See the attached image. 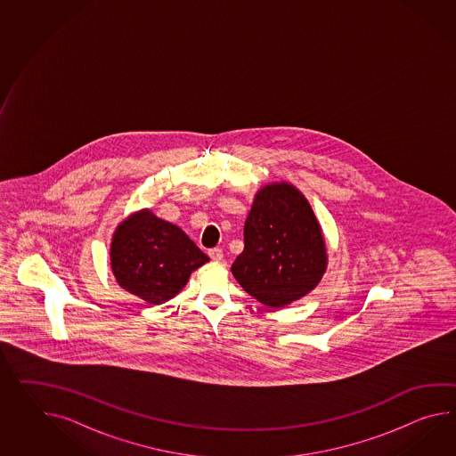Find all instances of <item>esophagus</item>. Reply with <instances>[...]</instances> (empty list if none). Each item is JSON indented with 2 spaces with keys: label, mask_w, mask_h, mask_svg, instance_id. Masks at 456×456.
I'll list each match as a JSON object with an SVG mask.
<instances>
[{
  "label": "esophagus",
  "mask_w": 456,
  "mask_h": 456,
  "mask_svg": "<svg viewBox=\"0 0 456 456\" xmlns=\"http://www.w3.org/2000/svg\"><path fill=\"white\" fill-rule=\"evenodd\" d=\"M209 256H211L214 262H221L224 258L223 248H211L209 250Z\"/></svg>",
  "instance_id": "1"
}]
</instances>
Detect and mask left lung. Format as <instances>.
<instances>
[{
	"instance_id": "1",
	"label": "left lung",
	"mask_w": 456,
	"mask_h": 456,
	"mask_svg": "<svg viewBox=\"0 0 456 456\" xmlns=\"http://www.w3.org/2000/svg\"><path fill=\"white\" fill-rule=\"evenodd\" d=\"M326 265L322 227L306 198L289 183L260 189L245 221L244 252L232 264L239 285L280 308L310 293Z\"/></svg>"
}]
</instances>
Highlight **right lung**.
Listing matches in <instances>:
<instances>
[{
	"instance_id": "right-lung-1",
	"label": "right lung",
	"mask_w": 456,
	"mask_h": 456,
	"mask_svg": "<svg viewBox=\"0 0 456 456\" xmlns=\"http://www.w3.org/2000/svg\"><path fill=\"white\" fill-rule=\"evenodd\" d=\"M209 256L175 224L150 209L134 212L113 233L111 272L123 289L151 305L176 297Z\"/></svg>"
}]
</instances>
